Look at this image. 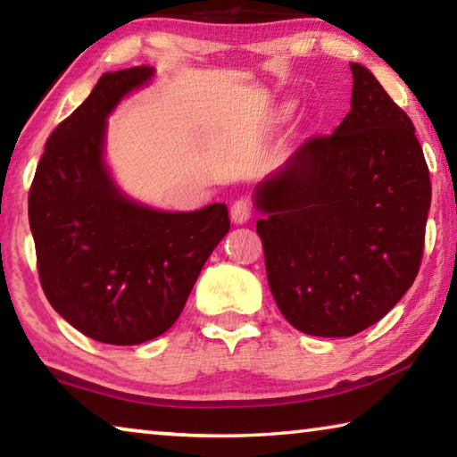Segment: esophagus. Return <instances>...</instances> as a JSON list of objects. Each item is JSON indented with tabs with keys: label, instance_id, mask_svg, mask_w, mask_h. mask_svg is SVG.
<instances>
[{
	"label": "esophagus",
	"instance_id": "esophagus-1",
	"mask_svg": "<svg viewBox=\"0 0 457 457\" xmlns=\"http://www.w3.org/2000/svg\"><path fill=\"white\" fill-rule=\"evenodd\" d=\"M252 218V205L247 199H237L234 205H231V220L234 223H245Z\"/></svg>",
	"mask_w": 457,
	"mask_h": 457
}]
</instances>
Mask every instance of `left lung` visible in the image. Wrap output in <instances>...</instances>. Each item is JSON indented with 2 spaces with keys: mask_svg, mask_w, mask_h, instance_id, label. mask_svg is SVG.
<instances>
[{
  "mask_svg": "<svg viewBox=\"0 0 457 457\" xmlns=\"http://www.w3.org/2000/svg\"><path fill=\"white\" fill-rule=\"evenodd\" d=\"M351 111L256 187L266 274L278 308L312 337L373 327L420 272L429 169L411 119L365 66Z\"/></svg>",
  "mask_w": 457,
  "mask_h": 457,
  "instance_id": "1",
  "label": "left lung"
}]
</instances>
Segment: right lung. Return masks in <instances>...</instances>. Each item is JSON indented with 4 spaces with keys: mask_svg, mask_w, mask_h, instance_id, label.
<instances>
[{
    "mask_svg": "<svg viewBox=\"0 0 457 457\" xmlns=\"http://www.w3.org/2000/svg\"><path fill=\"white\" fill-rule=\"evenodd\" d=\"M151 76L149 66L100 76L52 130L28 197L46 298L76 330L106 345H141L171 328L229 231L226 204L151 210L122 195L108 175L106 117Z\"/></svg>",
    "mask_w": 457,
    "mask_h": 457,
    "instance_id": "add662e5",
    "label": "right lung"
}]
</instances>
